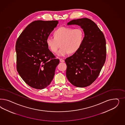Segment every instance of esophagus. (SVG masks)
I'll list each match as a JSON object with an SVG mask.
<instances>
[{"label": "esophagus", "mask_w": 125, "mask_h": 125, "mask_svg": "<svg viewBox=\"0 0 125 125\" xmlns=\"http://www.w3.org/2000/svg\"><path fill=\"white\" fill-rule=\"evenodd\" d=\"M60 61H61V62H64V60L62 59V58H61V59H60Z\"/></svg>", "instance_id": "esophagus-1"}]
</instances>
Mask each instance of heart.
Here are the masks:
<instances>
[{
  "label": "heart",
  "mask_w": 125,
  "mask_h": 125,
  "mask_svg": "<svg viewBox=\"0 0 125 125\" xmlns=\"http://www.w3.org/2000/svg\"><path fill=\"white\" fill-rule=\"evenodd\" d=\"M54 37H48L46 43L51 51L56 53L60 56H64L69 53L77 52L83 44L84 34L82 29L79 28L73 29L70 27H62L54 31Z\"/></svg>",
  "instance_id": "heart-1"
}]
</instances>
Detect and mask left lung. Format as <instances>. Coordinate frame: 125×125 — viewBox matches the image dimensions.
<instances>
[{"label": "left lung", "mask_w": 125, "mask_h": 125, "mask_svg": "<svg viewBox=\"0 0 125 125\" xmlns=\"http://www.w3.org/2000/svg\"><path fill=\"white\" fill-rule=\"evenodd\" d=\"M68 25H77L84 32L79 50L64 61L69 81L77 87H86L97 78L106 60V40L102 31L91 20H73Z\"/></svg>", "instance_id": "1"}]
</instances>
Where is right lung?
<instances>
[{"instance_id": "add662e5", "label": "right lung", "mask_w": 125, "mask_h": 125, "mask_svg": "<svg viewBox=\"0 0 125 125\" xmlns=\"http://www.w3.org/2000/svg\"><path fill=\"white\" fill-rule=\"evenodd\" d=\"M58 23L57 21H33L16 41L17 71L31 87L42 89L53 78L60 60L49 50L46 40Z\"/></svg>"}]
</instances>
